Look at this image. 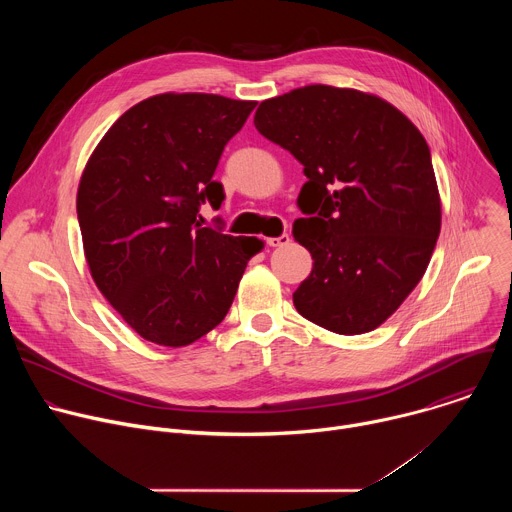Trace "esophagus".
Here are the masks:
<instances>
[{
    "mask_svg": "<svg viewBox=\"0 0 512 512\" xmlns=\"http://www.w3.org/2000/svg\"><path fill=\"white\" fill-rule=\"evenodd\" d=\"M287 243H289V235H287V233H283V235H279V237L267 239V245H269V247H285Z\"/></svg>",
    "mask_w": 512,
    "mask_h": 512,
    "instance_id": "obj_1",
    "label": "esophagus"
}]
</instances>
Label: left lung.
<instances>
[{
  "label": "left lung",
  "mask_w": 512,
  "mask_h": 512,
  "mask_svg": "<svg viewBox=\"0 0 512 512\" xmlns=\"http://www.w3.org/2000/svg\"><path fill=\"white\" fill-rule=\"evenodd\" d=\"M253 121L308 178L294 237L314 267L296 310L336 334L375 330L419 283L440 237L427 141L381 97L328 85L267 99Z\"/></svg>",
  "instance_id": "obj_1"
}]
</instances>
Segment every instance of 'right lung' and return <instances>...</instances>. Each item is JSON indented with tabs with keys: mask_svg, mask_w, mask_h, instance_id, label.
I'll return each instance as SVG.
<instances>
[{
	"mask_svg": "<svg viewBox=\"0 0 512 512\" xmlns=\"http://www.w3.org/2000/svg\"><path fill=\"white\" fill-rule=\"evenodd\" d=\"M255 101L164 93L125 111L81 176L77 214L91 275L145 340L188 346L221 324L257 237L200 225L225 200L214 170Z\"/></svg>",
	"mask_w": 512,
	"mask_h": 512,
	"instance_id": "right-lung-1",
	"label": "right lung"
}]
</instances>
